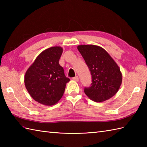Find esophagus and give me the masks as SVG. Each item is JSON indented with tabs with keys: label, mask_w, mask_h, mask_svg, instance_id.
<instances>
[{
	"label": "esophagus",
	"mask_w": 147,
	"mask_h": 147,
	"mask_svg": "<svg viewBox=\"0 0 147 147\" xmlns=\"http://www.w3.org/2000/svg\"><path fill=\"white\" fill-rule=\"evenodd\" d=\"M73 80H74V81H76V82H78L79 81V78H78V76H75V77H74V78H73Z\"/></svg>",
	"instance_id": "obj_1"
}]
</instances>
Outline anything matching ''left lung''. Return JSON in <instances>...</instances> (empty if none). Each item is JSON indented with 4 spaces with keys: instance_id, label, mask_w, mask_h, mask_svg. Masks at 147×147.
<instances>
[{
    "instance_id": "left-lung-1",
    "label": "left lung",
    "mask_w": 147,
    "mask_h": 147,
    "mask_svg": "<svg viewBox=\"0 0 147 147\" xmlns=\"http://www.w3.org/2000/svg\"><path fill=\"white\" fill-rule=\"evenodd\" d=\"M92 75V84L84 89L92 100L104 102L116 93L122 83V74L117 64L107 51L99 46H78Z\"/></svg>"
}]
</instances>
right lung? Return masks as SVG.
Returning <instances> with one entry per match:
<instances>
[{
    "instance_id": "1",
    "label": "right lung",
    "mask_w": 147,
    "mask_h": 147,
    "mask_svg": "<svg viewBox=\"0 0 147 147\" xmlns=\"http://www.w3.org/2000/svg\"><path fill=\"white\" fill-rule=\"evenodd\" d=\"M62 51L61 47L45 50L26 72L24 85L30 96L40 104L50 106L57 103L70 81L59 63Z\"/></svg>"
}]
</instances>
